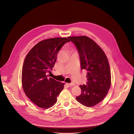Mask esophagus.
Instances as JSON below:
<instances>
[{
	"label": "esophagus",
	"mask_w": 134,
	"mask_h": 134,
	"mask_svg": "<svg viewBox=\"0 0 134 134\" xmlns=\"http://www.w3.org/2000/svg\"><path fill=\"white\" fill-rule=\"evenodd\" d=\"M66 85L69 87H72V86H73L75 85V83L74 82H71L70 83H66Z\"/></svg>",
	"instance_id": "obj_1"
}]
</instances>
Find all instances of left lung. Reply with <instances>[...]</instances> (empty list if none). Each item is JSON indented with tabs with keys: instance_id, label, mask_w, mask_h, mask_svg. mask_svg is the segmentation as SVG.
Masks as SVG:
<instances>
[{
	"instance_id": "obj_1",
	"label": "left lung",
	"mask_w": 134,
	"mask_h": 134,
	"mask_svg": "<svg viewBox=\"0 0 134 134\" xmlns=\"http://www.w3.org/2000/svg\"><path fill=\"white\" fill-rule=\"evenodd\" d=\"M78 52L81 70L87 71L86 85H80L81 93L76 99L85 106L92 107L107 95L111 85L107 58L102 48L86 36L69 37Z\"/></svg>"
}]
</instances>
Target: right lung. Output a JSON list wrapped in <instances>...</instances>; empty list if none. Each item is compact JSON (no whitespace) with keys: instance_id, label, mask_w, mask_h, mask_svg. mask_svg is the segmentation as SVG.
I'll return each instance as SVG.
<instances>
[{"instance_id":"1","label":"right lung","mask_w":134,"mask_h":134,"mask_svg":"<svg viewBox=\"0 0 134 134\" xmlns=\"http://www.w3.org/2000/svg\"><path fill=\"white\" fill-rule=\"evenodd\" d=\"M70 42L66 38H51L38 42L25 59L21 83L26 96L42 108H49L57 102L64 83L48 77L61 47Z\"/></svg>"}]
</instances>
